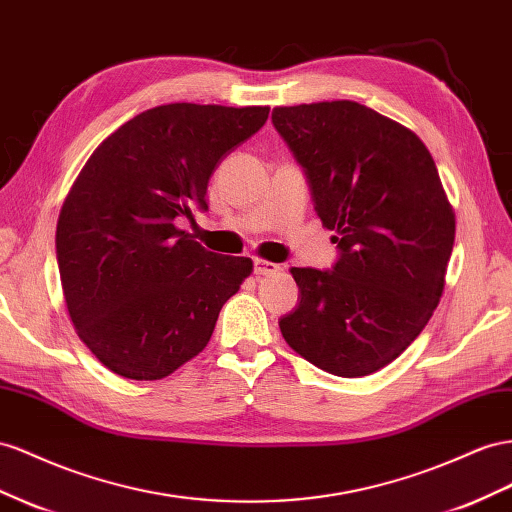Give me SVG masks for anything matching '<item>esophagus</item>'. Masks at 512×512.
<instances>
[{
    "mask_svg": "<svg viewBox=\"0 0 512 512\" xmlns=\"http://www.w3.org/2000/svg\"><path fill=\"white\" fill-rule=\"evenodd\" d=\"M275 271H280V265H275V262H269V260H262V258H256L254 260V273L256 275H271Z\"/></svg>",
    "mask_w": 512,
    "mask_h": 512,
    "instance_id": "esophagus-1",
    "label": "esophagus"
}]
</instances>
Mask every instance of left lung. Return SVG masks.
Returning <instances> with one entry per match:
<instances>
[{
	"label": "left lung",
	"instance_id": "left-lung-1",
	"mask_svg": "<svg viewBox=\"0 0 512 512\" xmlns=\"http://www.w3.org/2000/svg\"><path fill=\"white\" fill-rule=\"evenodd\" d=\"M273 127L334 230L331 271L293 267L288 347L336 377H366L420 336L444 293L454 213L435 161L403 124L355 101L275 107Z\"/></svg>",
	"mask_w": 512,
	"mask_h": 512
}]
</instances>
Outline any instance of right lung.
<instances>
[{"label":"right lung","instance_id":"1","mask_svg":"<svg viewBox=\"0 0 512 512\" xmlns=\"http://www.w3.org/2000/svg\"><path fill=\"white\" fill-rule=\"evenodd\" d=\"M269 107L170 103L103 140L62 204L55 252L77 336L116 375L155 381L209 344L252 260L219 256L176 228L206 211L222 159Z\"/></svg>","mask_w":512,"mask_h":512}]
</instances>
